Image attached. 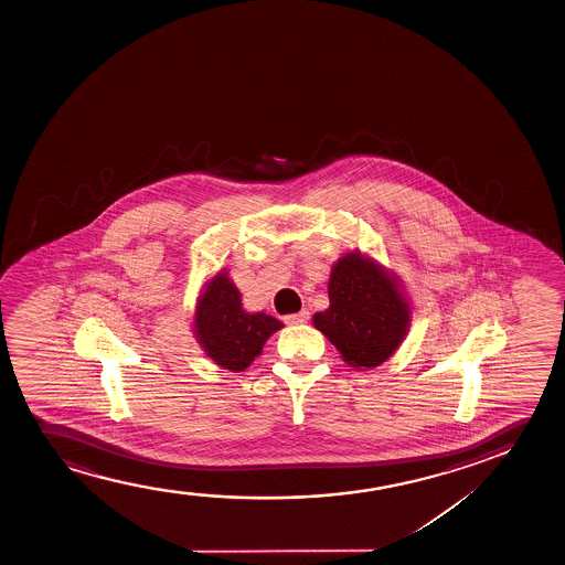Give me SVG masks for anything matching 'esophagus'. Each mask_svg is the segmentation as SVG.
Segmentation results:
<instances>
[{
	"mask_svg": "<svg viewBox=\"0 0 565 565\" xmlns=\"http://www.w3.org/2000/svg\"><path fill=\"white\" fill-rule=\"evenodd\" d=\"M309 310H301V312H295V315H287V324H305L309 320Z\"/></svg>",
	"mask_w": 565,
	"mask_h": 565,
	"instance_id": "esophagus-1",
	"label": "esophagus"
}]
</instances>
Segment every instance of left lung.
I'll return each instance as SVG.
<instances>
[{"label":"left lung","instance_id":"left-lung-1","mask_svg":"<svg viewBox=\"0 0 565 565\" xmlns=\"http://www.w3.org/2000/svg\"><path fill=\"white\" fill-rule=\"evenodd\" d=\"M328 297L330 307L312 320L351 366H379L399 348L409 305L379 264L359 253L343 256L333 266Z\"/></svg>","mask_w":565,"mask_h":565}]
</instances>
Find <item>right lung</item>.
I'll use <instances>...</instances> for the list:
<instances>
[{"label": "right lung", "mask_w": 565, "mask_h": 565, "mask_svg": "<svg viewBox=\"0 0 565 565\" xmlns=\"http://www.w3.org/2000/svg\"><path fill=\"white\" fill-rule=\"evenodd\" d=\"M281 326L270 315L245 312L241 294L225 271L210 279L194 318V332L206 355L232 372L245 371Z\"/></svg>", "instance_id": "add662e5"}]
</instances>
